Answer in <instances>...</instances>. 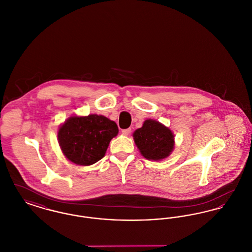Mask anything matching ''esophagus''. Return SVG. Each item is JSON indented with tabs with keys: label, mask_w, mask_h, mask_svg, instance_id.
Instances as JSON below:
<instances>
[{
	"label": "esophagus",
	"mask_w": 252,
	"mask_h": 252,
	"mask_svg": "<svg viewBox=\"0 0 252 252\" xmlns=\"http://www.w3.org/2000/svg\"><path fill=\"white\" fill-rule=\"evenodd\" d=\"M122 133L124 134V135H129L130 133H131V128H126V129H123L122 130Z\"/></svg>",
	"instance_id": "34e87169"
}]
</instances>
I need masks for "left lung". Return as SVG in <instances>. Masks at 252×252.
Returning <instances> with one entry per match:
<instances>
[{
	"label": "left lung",
	"mask_w": 252,
	"mask_h": 252,
	"mask_svg": "<svg viewBox=\"0 0 252 252\" xmlns=\"http://www.w3.org/2000/svg\"><path fill=\"white\" fill-rule=\"evenodd\" d=\"M133 138L141 154L150 160L167 158L175 145L173 132L152 119L144 121L143 126L133 133Z\"/></svg>",
	"instance_id": "left-lung-1"
}]
</instances>
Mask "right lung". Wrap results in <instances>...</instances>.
Listing matches in <instances>:
<instances>
[{"mask_svg":"<svg viewBox=\"0 0 252 252\" xmlns=\"http://www.w3.org/2000/svg\"><path fill=\"white\" fill-rule=\"evenodd\" d=\"M118 132L116 123L105 116H72L60 126L58 139L64 156L77 165L87 166L105 156Z\"/></svg>","mask_w":252,"mask_h":252,"instance_id":"right-lung-1","label":"right lung"}]
</instances>
